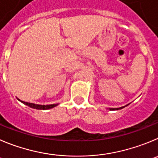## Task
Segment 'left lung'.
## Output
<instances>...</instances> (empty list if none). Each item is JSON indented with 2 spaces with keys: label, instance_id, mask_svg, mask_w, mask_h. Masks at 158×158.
<instances>
[{
  "label": "left lung",
  "instance_id": "1",
  "mask_svg": "<svg viewBox=\"0 0 158 158\" xmlns=\"http://www.w3.org/2000/svg\"><path fill=\"white\" fill-rule=\"evenodd\" d=\"M126 106H128V104H127V105H126V106H123V107H117V108H109V110H120V109H122V108H124V107H126Z\"/></svg>",
  "mask_w": 158,
  "mask_h": 158
}]
</instances>
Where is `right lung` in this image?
Instances as JSON below:
<instances>
[{
  "label": "right lung",
  "mask_w": 158,
  "mask_h": 158,
  "mask_svg": "<svg viewBox=\"0 0 158 158\" xmlns=\"http://www.w3.org/2000/svg\"><path fill=\"white\" fill-rule=\"evenodd\" d=\"M19 101H21L23 104H26V105L29 106V107L31 108H34V109H37V110H48V109L53 108V107H56V106L58 105V104H48V105H40V104H32V103H28V102H25V101H20L19 99Z\"/></svg>",
  "instance_id": "right-lung-1"
}]
</instances>
